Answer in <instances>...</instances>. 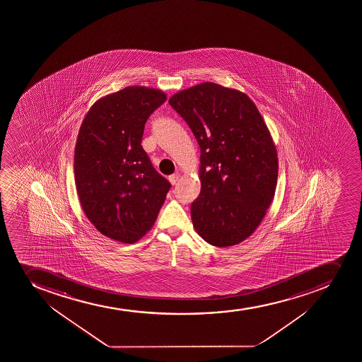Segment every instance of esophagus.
Masks as SVG:
<instances>
[{
    "instance_id": "obj_1",
    "label": "esophagus",
    "mask_w": 362,
    "mask_h": 362,
    "mask_svg": "<svg viewBox=\"0 0 362 362\" xmlns=\"http://www.w3.org/2000/svg\"><path fill=\"white\" fill-rule=\"evenodd\" d=\"M179 179H180V175H179V173H175V175L168 177V180H170V183H171L172 185H175V184L178 183Z\"/></svg>"
}]
</instances>
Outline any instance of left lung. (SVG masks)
Segmentation results:
<instances>
[{"label":"left lung","mask_w":362,"mask_h":362,"mask_svg":"<svg viewBox=\"0 0 362 362\" xmlns=\"http://www.w3.org/2000/svg\"><path fill=\"white\" fill-rule=\"evenodd\" d=\"M201 147V194L191 205L199 236L214 247L247 240L275 196L279 158L264 119L247 94L202 83L168 100Z\"/></svg>","instance_id":"1"}]
</instances>
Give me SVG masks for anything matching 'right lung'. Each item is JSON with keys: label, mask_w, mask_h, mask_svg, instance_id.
Listing matches in <instances>:
<instances>
[{"label": "right lung", "mask_w": 362, "mask_h": 362, "mask_svg": "<svg viewBox=\"0 0 362 362\" xmlns=\"http://www.w3.org/2000/svg\"><path fill=\"white\" fill-rule=\"evenodd\" d=\"M165 101L157 88L125 87L95 101L80 126L76 192L88 221L111 240L132 244L145 236L171 187L141 146L145 122Z\"/></svg>", "instance_id": "obj_1"}]
</instances>
